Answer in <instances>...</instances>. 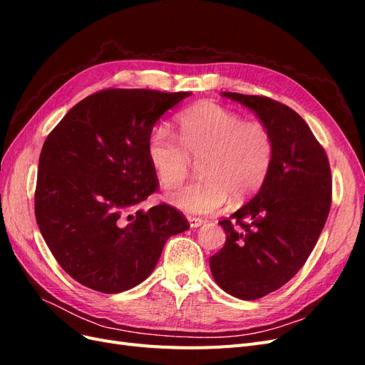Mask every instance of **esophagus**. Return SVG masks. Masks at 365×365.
Returning <instances> with one entry per match:
<instances>
[{
    "label": "esophagus",
    "instance_id": "esophagus-1",
    "mask_svg": "<svg viewBox=\"0 0 365 365\" xmlns=\"http://www.w3.org/2000/svg\"><path fill=\"white\" fill-rule=\"evenodd\" d=\"M187 220H189V224H190V227H192V228L201 227V225H202V222H204V220H202L201 217H193V216H189V217H187Z\"/></svg>",
    "mask_w": 365,
    "mask_h": 365
}]
</instances>
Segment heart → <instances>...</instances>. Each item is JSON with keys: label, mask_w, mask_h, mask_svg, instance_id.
Here are the masks:
<instances>
[{"label": "heart", "mask_w": 365, "mask_h": 365, "mask_svg": "<svg viewBox=\"0 0 365 365\" xmlns=\"http://www.w3.org/2000/svg\"><path fill=\"white\" fill-rule=\"evenodd\" d=\"M148 158L160 182L172 189L200 161L201 178L180 187L169 201L189 215L215 213L228 200L256 193L269 173L274 140L260 121L213 102L187 109L178 118V138L157 126L148 137Z\"/></svg>", "instance_id": "obj_1"}]
</instances>
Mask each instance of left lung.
<instances>
[{
    "instance_id": "1",
    "label": "left lung",
    "mask_w": 365,
    "mask_h": 365,
    "mask_svg": "<svg viewBox=\"0 0 365 365\" xmlns=\"http://www.w3.org/2000/svg\"><path fill=\"white\" fill-rule=\"evenodd\" d=\"M257 114L274 157L257 195L219 220L225 245L210 257L216 283L240 300H257L288 283L311 256L332 204L323 146L294 109L264 96L222 93Z\"/></svg>"
}]
</instances>
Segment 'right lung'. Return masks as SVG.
I'll return each instance as SVG.
<instances>
[{
	"label": "right lung",
	"mask_w": 365,
	"mask_h": 365,
	"mask_svg": "<svg viewBox=\"0 0 365 365\" xmlns=\"http://www.w3.org/2000/svg\"><path fill=\"white\" fill-rule=\"evenodd\" d=\"M190 94L108 88L73 106L43 141L36 222L62 269L86 288H134L165 240L190 227L169 204L132 213L160 187L146 150L150 130Z\"/></svg>",
	"instance_id": "1"
}]
</instances>
